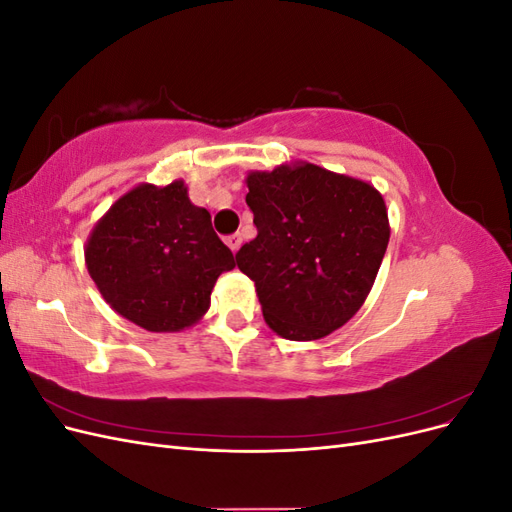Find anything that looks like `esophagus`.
<instances>
[{
    "label": "esophagus",
    "mask_w": 512,
    "mask_h": 512,
    "mask_svg": "<svg viewBox=\"0 0 512 512\" xmlns=\"http://www.w3.org/2000/svg\"><path fill=\"white\" fill-rule=\"evenodd\" d=\"M226 245L230 247L232 252H237L239 247H241V235H239V232H235V235H228L226 237Z\"/></svg>",
    "instance_id": "obj_1"
}]
</instances>
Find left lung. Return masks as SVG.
Masks as SVG:
<instances>
[{"instance_id":"8db88e82","label":"left lung","mask_w":512,"mask_h":512,"mask_svg":"<svg viewBox=\"0 0 512 512\" xmlns=\"http://www.w3.org/2000/svg\"><path fill=\"white\" fill-rule=\"evenodd\" d=\"M258 235L237 252L269 327L294 342L333 333L359 312L389 245V215L365 181L316 164L247 175Z\"/></svg>"}]
</instances>
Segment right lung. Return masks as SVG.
<instances>
[{"label":"right lung","instance_id":"add662e5","mask_svg":"<svg viewBox=\"0 0 512 512\" xmlns=\"http://www.w3.org/2000/svg\"><path fill=\"white\" fill-rule=\"evenodd\" d=\"M91 280L117 314L147 331H181L203 316L235 256L194 207L183 181L138 185L108 209L87 241Z\"/></svg>","mask_w":512,"mask_h":512}]
</instances>
